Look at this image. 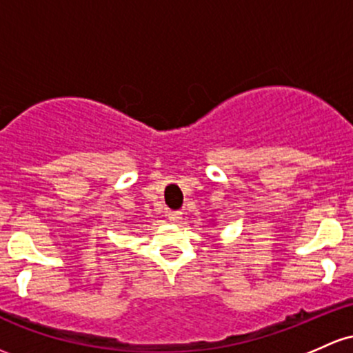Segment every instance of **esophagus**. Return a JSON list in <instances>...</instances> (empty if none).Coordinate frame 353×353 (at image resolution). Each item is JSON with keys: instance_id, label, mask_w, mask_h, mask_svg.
Listing matches in <instances>:
<instances>
[{"instance_id": "esophagus-1", "label": "esophagus", "mask_w": 353, "mask_h": 353, "mask_svg": "<svg viewBox=\"0 0 353 353\" xmlns=\"http://www.w3.org/2000/svg\"><path fill=\"white\" fill-rule=\"evenodd\" d=\"M168 218H169V221H172V223H179V221L183 219V212H181V211H169Z\"/></svg>"}]
</instances>
